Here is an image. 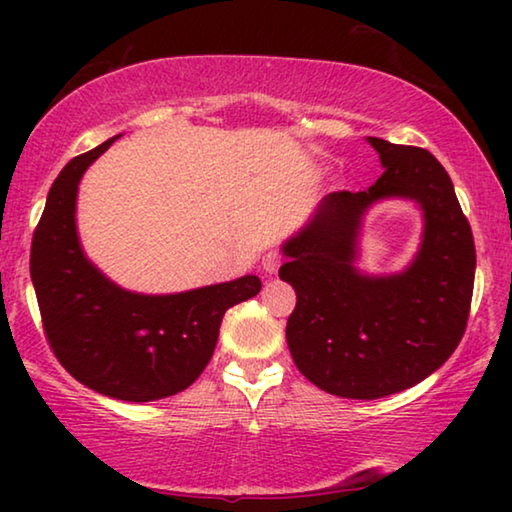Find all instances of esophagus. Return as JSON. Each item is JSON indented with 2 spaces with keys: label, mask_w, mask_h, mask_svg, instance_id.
Returning <instances> with one entry per match:
<instances>
[{
  "label": "esophagus",
  "mask_w": 512,
  "mask_h": 512,
  "mask_svg": "<svg viewBox=\"0 0 512 512\" xmlns=\"http://www.w3.org/2000/svg\"><path fill=\"white\" fill-rule=\"evenodd\" d=\"M280 264H282V255L277 253V250H268V253L262 257V268L268 275H275Z\"/></svg>",
  "instance_id": "obj_1"
}]
</instances>
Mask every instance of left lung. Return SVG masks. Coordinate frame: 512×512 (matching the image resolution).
I'll return each mask as SVG.
<instances>
[{
    "label": "left lung",
    "instance_id": "8db88e82",
    "mask_svg": "<svg viewBox=\"0 0 512 512\" xmlns=\"http://www.w3.org/2000/svg\"><path fill=\"white\" fill-rule=\"evenodd\" d=\"M384 173L366 192H332L282 246L280 277L296 289L287 343L298 370L329 395L379 400L427 379L461 343L474 289L472 228L452 178L429 151L368 137ZM384 197L421 205L419 255L402 274L366 276L360 219Z\"/></svg>",
    "mask_w": 512,
    "mask_h": 512
}]
</instances>
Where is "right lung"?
<instances>
[{
    "mask_svg": "<svg viewBox=\"0 0 512 512\" xmlns=\"http://www.w3.org/2000/svg\"><path fill=\"white\" fill-rule=\"evenodd\" d=\"M69 160L33 232L31 280L56 359L83 386L124 402H153L192 386L210 363L223 314L262 289L257 275L169 296L117 287L76 232L85 169L117 140Z\"/></svg>",
    "mask_w": 512,
    "mask_h": 512,
    "instance_id": "add662e5",
    "label": "right lung"
}]
</instances>
